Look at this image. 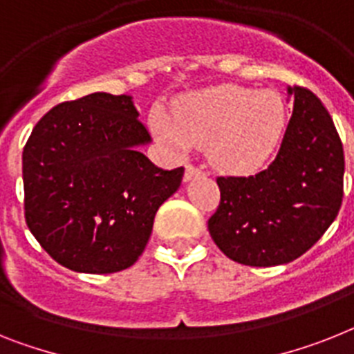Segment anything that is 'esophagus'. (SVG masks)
Returning a JSON list of instances; mask_svg holds the SVG:
<instances>
[{"mask_svg": "<svg viewBox=\"0 0 354 354\" xmlns=\"http://www.w3.org/2000/svg\"><path fill=\"white\" fill-rule=\"evenodd\" d=\"M198 174H201V169L196 167V165H192V163H187L185 165V182L187 180H191V178L198 176Z\"/></svg>", "mask_w": 354, "mask_h": 354, "instance_id": "1", "label": "esophagus"}]
</instances>
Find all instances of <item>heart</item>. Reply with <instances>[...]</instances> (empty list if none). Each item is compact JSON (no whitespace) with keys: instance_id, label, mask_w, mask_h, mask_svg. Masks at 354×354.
Instances as JSON below:
<instances>
[{"instance_id":"1","label":"heart","mask_w":354,"mask_h":354,"mask_svg":"<svg viewBox=\"0 0 354 354\" xmlns=\"http://www.w3.org/2000/svg\"><path fill=\"white\" fill-rule=\"evenodd\" d=\"M153 127L171 149L209 147L216 165L232 172H248L261 167L281 142L286 106L277 91L216 86L178 100L174 117L156 111Z\"/></svg>"}]
</instances>
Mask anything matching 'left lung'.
Listing matches in <instances>:
<instances>
[{
	"instance_id": "1",
	"label": "left lung",
	"mask_w": 354,
	"mask_h": 354,
	"mask_svg": "<svg viewBox=\"0 0 354 354\" xmlns=\"http://www.w3.org/2000/svg\"><path fill=\"white\" fill-rule=\"evenodd\" d=\"M293 115L268 167L218 176L219 205L209 232L228 259L246 266L295 261L335 221L344 198V147L333 118L313 91L290 88Z\"/></svg>"
}]
</instances>
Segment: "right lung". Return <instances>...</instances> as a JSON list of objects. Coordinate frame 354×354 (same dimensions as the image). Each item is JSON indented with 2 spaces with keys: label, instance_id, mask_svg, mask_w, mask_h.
Returning a JSON list of instances; mask_svg holds the SVG:
<instances>
[{
  "label": "right lung",
  "instance_id": "obj_1",
  "mask_svg": "<svg viewBox=\"0 0 354 354\" xmlns=\"http://www.w3.org/2000/svg\"><path fill=\"white\" fill-rule=\"evenodd\" d=\"M149 140L127 95H86L35 124L23 149L25 219L53 261L84 273L138 261L156 210L185 172L158 169L136 151Z\"/></svg>",
  "mask_w": 354,
  "mask_h": 354
}]
</instances>
